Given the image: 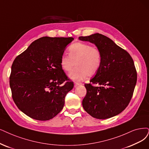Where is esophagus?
<instances>
[{"label":"esophagus","instance_id":"34e87169","mask_svg":"<svg viewBox=\"0 0 149 149\" xmlns=\"http://www.w3.org/2000/svg\"><path fill=\"white\" fill-rule=\"evenodd\" d=\"M74 84H75V86H79V85H82L81 83H80V82H77V81H75Z\"/></svg>","mask_w":149,"mask_h":149}]
</instances>
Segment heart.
Segmentation results:
<instances>
[{
    "label": "heart",
    "instance_id": "b5f03b06",
    "mask_svg": "<svg viewBox=\"0 0 149 149\" xmlns=\"http://www.w3.org/2000/svg\"><path fill=\"white\" fill-rule=\"evenodd\" d=\"M69 55L63 54L60 58L61 68L67 72L75 65L77 68L69 74L70 79L75 81L84 80L88 75H95L100 69L102 54L100 49L90 44L77 42L69 46Z\"/></svg>",
    "mask_w": 149,
    "mask_h": 149
}]
</instances>
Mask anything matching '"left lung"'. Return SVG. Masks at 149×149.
<instances>
[{"instance_id":"1","label":"left lung","mask_w":149,"mask_h":149,"mask_svg":"<svg viewBox=\"0 0 149 149\" xmlns=\"http://www.w3.org/2000/svg\"><path fill=\"white\" fill-rule=\"evenodd\" d=\"M79 38L94 43L102 54L100 69L90 84H85L86 95L82 106L94 118L114 117L124 111L133 96L137 81L133 59L111 38L99 33Z\"/></svg>"}]
</instances>
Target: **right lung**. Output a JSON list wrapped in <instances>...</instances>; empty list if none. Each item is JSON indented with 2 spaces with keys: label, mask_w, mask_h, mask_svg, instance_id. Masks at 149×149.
I'll list each match as a JSON object with an SVG mask.
<instances>
[{
  "label": "right lung",
  "mask_w": 149,
  "mask_h": 149,
  "mask_svg": "<svg viewBox=\"0 0 149 149\" xmlns=\"http://www.w3.org/2000/svg\"><path fill=\"white\" fill-rule=\"evenodd\" d=\"M73 40L43 37L15 59L10 76L12 98L28 117L46 121L61 111L74 83L61 67L60 58Z\"/></svg>",
  "instance_id": "obj_1"
}]
</instances>
